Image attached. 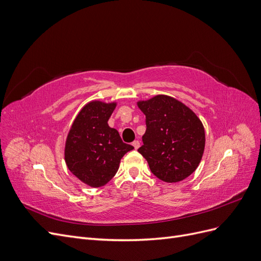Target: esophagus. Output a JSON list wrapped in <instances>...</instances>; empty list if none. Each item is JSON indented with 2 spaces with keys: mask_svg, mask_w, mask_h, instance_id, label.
Wrapping results in <instances>:
<instances>
[{
  "mask_svg": "<svg viewBox=\"0 0 261 261\" xmlns=\"http://www.w3.org/2000/svg\"><path fill=\"white\" fill-rule=\"evenodd\" d=\"M133 146H134V148H135V149H138L139 146H140V143H139L138 140H135V141H134V143H133Z\"/></svg>",
  "mask_w": 261,
  "mask_h": 261,
  "instance_id": "obj_1",
  "label": "esophagus"
}]
</instances>
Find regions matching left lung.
Here are the masks:
<instances>
[{"instance_id": "8db88e82", "label": "left lung", "mask_w": 261, "mask_h": 261, "mask_svg": "<svg viewBox=\"0 0 261 261\" xmlns=\"http://www.w3.org/2000/svg\"><path fill=\"white\" fill-rule=\"evenodd\" d=\"M146 115L144 145L138 152L153 174L167 183H177L198 168L206 144L199 117L175 98L158 94L137 102Z\"/></svg>"}]
</instances>
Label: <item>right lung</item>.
Instances as JSON below:
<instances>
[{"instance_id":"right-lung-1","label":"right lung","mask_w":261,"mask_h":261,"mask_svg":"<svg viewBox=\"0 0 261 261\" xmlns=\"http://www.w3.org/2000/svg\"><path fill=\"white\" fill-rule=\"evenodd\" d=\"M116 102L92 100L75 117L67 134L64 159L68 170L90 187H101L111 179L126 152L120 134L108 124Z\"/></svg>"}]
</instances>
